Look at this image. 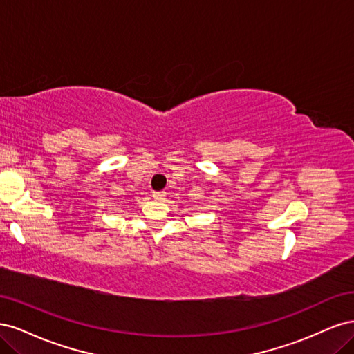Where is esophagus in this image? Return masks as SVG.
I'll return each instance as SVG.
<instances>
[{
  "label": "esophagus",
  "mask_w": 354,
  "mask_h": 354,
  "mask_svg": "<svg viewBox=\"0 0 354 354\" xmlns=\"http://www.w3.org/2000/svg\"><path fill=\"white\" fill-rule=\"evenodd\" d=\"M152 196H153L155 199H164V196H165V192H162V190H160V192H153Z\"/></svg>",
  "instance_id": "obj_1"
}]
</instances>
